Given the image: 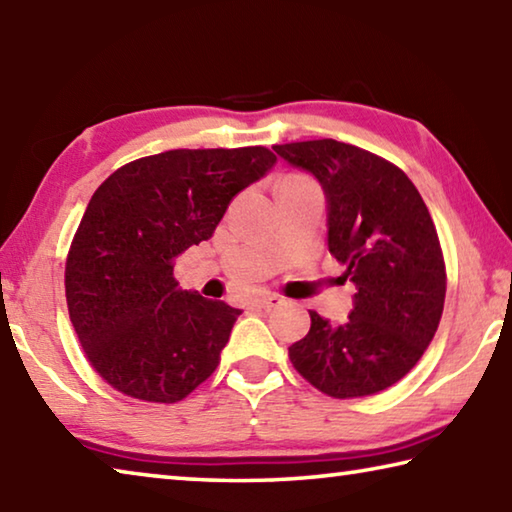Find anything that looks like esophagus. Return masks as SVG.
<instances>
[{"label":"esophagus","mask_w":512,"mask_h":512,"mask_svg":"<svg viewBox=\"0 0 512 512\" xmlns=\"http://www.w3.org/2000/svg\"><path fill=\"white\" fill-rule=\"evenodd\" d=\"M283 303V299L279 294H263L261 299H256V306L263 308V310H272V308H279Z\"/></svg>","instance_id":"esophagus-1"}]
</instances>
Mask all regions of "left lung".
Returning <instances> with one entry per match:
<instances>
[{"instance_id": "8db88e82", "label": "left lung", "mask_w": 512, "mask_h": 512, "mask_svg": "<svg viewBox=\"0 0 512 512\" xmlns=\"http://www.w3.org/2000/svg\"><path fill=\"white\" fill-rule=\"evenodd\" d=\"M274 150L324 188L328 249L355 285L344 324L310 310L308 335L290 346L294 369L333 398L389 389L418 364L443 315L445 263L432 215L398 166L351 143Z\"/></svg>"}]
</instances>
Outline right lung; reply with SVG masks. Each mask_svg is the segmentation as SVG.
<instances>
[{
  "instance_id": "1",
  "label": "right lung",
  "mask_w": 512,
  "mask_h": 512,
  "mask_svg": "<svg viewBox=\"0 0 512 512\" xmlns=\"http://www.w3.org/2000/svg\"><path fill=\"white\" fill-rule=\"evenodd\" d=\"M263 146L168 150L96 188L65 267L69 319L98 375L148 402H177L220 362L240 315L179 290L175 258L209 240L242 188L270 173Z\"/></svg>"
}]
</instances>
